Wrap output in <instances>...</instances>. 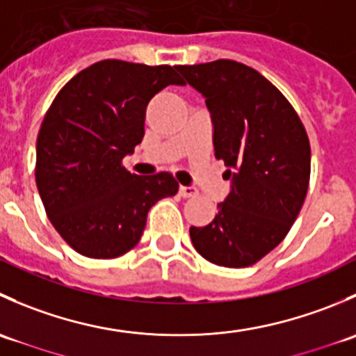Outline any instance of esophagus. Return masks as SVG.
Masks as SVG:
<instances>
[{"instance_id":"34e87169","label":"esophagus","mask_w":356,"mask_h":356,"mask_svg":"<svg viewBox=\"0 0 356 356\" xmlns=\"http://www.w3.org/2000/svg\"><path fill=\"white\" fill-rule=\"evenodd\" d=\"M179 195H181L182 198H193V196L198 195V191H196L195 188H189V186H181V188H179Z\"/></svg>"}]
</instances>
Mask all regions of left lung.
<instances>
[{"mask_svg": "<svg viewBox=\"0 0 356 356\" xmlns=\"http://www.w3.org/2000/svg\"><path fill=\"white\" fill-rule=\"evenodd\" d=\"M204 96L213 122L215 158L232 189L193 246L220 267L243 268L270 253L293 227L310 182V141L296 110L260 72L215 60L179 65Z\"/></svg>", "mask_w": 356, "mask_h": 356, "instance_id": "obj_1", "label": "left lung"}]
</instances>
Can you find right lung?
<instances>
[{
    "label": "right lung",
    "instance_id": "add662e5",
    "mask_svg": "<svg viewBox=\"0 0 356 356\" xmlns=\"http://www.w3.org/2000/svg\"><path fill=\"white\" fill-rule=\"evenodd\" d=\"M170 84H184L175 67L102 60L74 75L46 111L35 184L49 222L77 253H127L149 208L179 191L168 172L136 175L122 165L145 136L149 99Z\"/></svg>",
    "mask_w": 356,
    "mask_h": 356
}]
</instances>
